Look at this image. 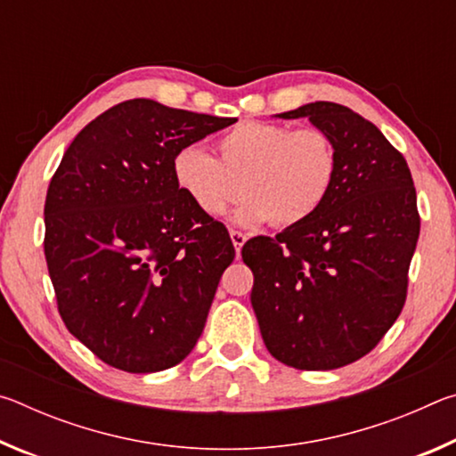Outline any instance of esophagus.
<instances>
[{
	"instance_id": "obj_1",
	"label": "esophagus",
	"mask_w": 456,
	"mask_h": 456,
	"mask_svg": "<svg viewBox=\"0 0 456 456\" xmlns=\"http://www.w3.org/2000/svg\"><path fill=\"white\" fill-rule=\"evenodd\" d=\"M229 235H231V241H233V247H235V251H237V256H239V253H241V247L247 241V235L241 233V231H235V229H231Z\"/></svg>"
}]
</instances>
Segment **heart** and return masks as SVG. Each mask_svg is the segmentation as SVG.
Here are the masks:
<instances>
[{"instance_id":"b5f03b06","label":"heart","mask_w":456,"mask_h":456,"mask_svg":"<svg viewBox=\"0 0 456 456\" xmlns=\"http://www.w3.org/2000/svg\"><path fill=\"white\" fill-rule=\"evenodd\" d=\"M219 160L197 144L175 152L173 179L205 217H221L245 195L233 221L256 227L272 221L291 227L307 221L326 203L338 173L331 138L320 128H296L247 120L223 134Z\"/></svg>"}]
</instances>
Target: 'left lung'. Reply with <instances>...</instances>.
Listing matches in <instances>:
<instances>
[{
    "mask_svg": "<svg viewBox=\"0 0 456 456\" xmlns=\"http://www.w3.org/2000/svg\"><path fill=\"white\" fill-rule=\"evenodd\" d=\"M310 118L336 146L326 203L299 225L241 249L269 354L297 370H334L376 348L403 312L420 233L406 160L348 106L312 102L277 114Z\"/></svg>",
    "mask_w": 456,
    "mask_h": 456,
    "instance_id": "obj_1",
    "label": "left lung"
}]
</instances>
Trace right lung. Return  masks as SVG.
<instances>
[{"mask_svg":"<svg viewBox=\"0 0 456 456\" xmlns=\"http://www.w3.org/2000/svg\"><path fill=\"white\" fill-rule=\"evenodd\" d=\"M233 122L134 98L84 126L61 157L44 253L68 331L108 366L160 372L203 334L235 247L179 191L171 163Z\"/></svg>","mask_w":456,"mask_h":456,"instance_id":"1","label":"right lung"}]
</instances>
